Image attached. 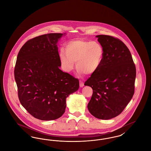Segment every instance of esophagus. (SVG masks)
<instances>
[{
  "mask_svg": "<svg viewBox=\"0 0 151 151\" xmlns=\"http://www.w3.org/2000/svg\"><path fill=\"white\" fill-rule=\"evenodd\" d=\"M84 86V83L82 81H80V86L83 87Z\"/></svg>",
  "mask_w": 151,
  "mask_h": 151,
  "instance_id": "34e87169",
  "label": "esophagus"
}]
</instances>
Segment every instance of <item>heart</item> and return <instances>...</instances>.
<instances>
[{"instance_id": "b5f03b06", "label": "heart", "mask_w": 151, "mask_h": 151, "mask_svg": "<svg viewBox=\"0 0 151 151\" xmlns=\"http://www.w3.org/2000/svg\"><path fill=\"white\" fill-rule=\"evenodd\" d=\"M104 50L97 42L75 40L66 43L65 51L59 52L62 67L65 72L71 71L76 62L78 72L91 75L96 72L102 65Z\"/></svg>"}]
</instances>
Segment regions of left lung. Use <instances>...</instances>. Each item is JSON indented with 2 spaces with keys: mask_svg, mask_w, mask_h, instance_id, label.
Listing matches in <instances>:
<instances>
[{
  "mask_svg": "<svg viewBox=\"0 0 151 151\" xmlns=\"http://www.w3.org/2000/svg\"><path fill=\"white\" fill-rule=\"evenodd\" d=\"M96 37L104 55L100 68L84 83L93 92L88 109L94 117L109 119L119 115L132 98L136 67L129 49L122 41L108 35Z\"/></svg>",
  "mask_w": 151,
  "mask_h": 151,
  "instance_id": "obj_1",
  "label": "left lung"
}]
</instances>
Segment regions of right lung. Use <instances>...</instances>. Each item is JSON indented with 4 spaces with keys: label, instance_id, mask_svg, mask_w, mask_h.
I'll return each mask as SVG.
<instances>
[{
    "label": "right lung",
    "instance_id": "right-lung-1",
    "mask_svg": "<svg viewBox=\"0 0 151 151\" xmlns=\"http://www.w3.org/2000/svg\"><path fill=\"white\" fill-rule=\"evenodd\" d=\"M62 36L49 33L29 40L19 51L14 67L22 106L42 121L60 118L65 113L66 98L79 89V80L59 69L57 43Z\"/></svg>",
    "mask_w": 151,
    "mask_h": 151
}]
</instances>
